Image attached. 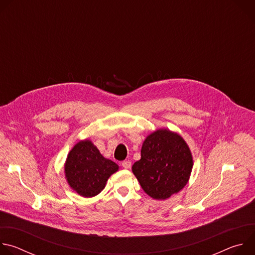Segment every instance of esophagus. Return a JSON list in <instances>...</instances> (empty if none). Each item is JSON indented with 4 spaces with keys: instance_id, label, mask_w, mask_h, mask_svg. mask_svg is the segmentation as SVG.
I'll return each instance as SVG.
<instances>
[{
    "instance_id": "1",
    "label": "esophagus",
    "mask_w": 255,
    "mask_h": 255,
    "mask_svg": "<svg viewBox=\"0 0 255 255\" xmlns=\"http://www.w3.org/2000/svg\"><path fill=\"white\" fill-rule=\"evenodd\" d=\"M122 166H123L124 168H126V169L130 168V167H131V161H130V160H125V161H123V162H122Z\"/></svg>"
}]
</instances>
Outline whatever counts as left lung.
Instances as JSON below:
<instances>
[{
    "label": "left lung",
    "instance_id": "1",
    "mask_svg": "<svg viewBox=\"0 0 255 255\" xmlns=\"http://www.w3.org/2000/svg\"><path fill=\"white\" fill-rule=\"evenodd\" d=\"M193 156L183 137L159 129L144 140L141 158L132 171L143 191L155 200H165L187 185Z\"/></svg>",
    "mask_w": 255,
    "mask_h": 255
}]
</instances>
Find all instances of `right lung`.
<instances>
[{
    "instance_id": "obj_1",
    "label": "right lung",
    "mask_w": 255,
    "mask_h": 255,
    "mask_svg": "<svg viewBox=\"0 0 255 255\" xmlns=\"http://www.w3.org/2000/svg\"><path fill=\"white\" fill-rule=\"evenodd\" d=\"M118 169L119 166L105 158L90 140L78 142L69 151L64 164L69 187L85 198L100 194L108 178Z\"/></svg>"
}]
</instances>
